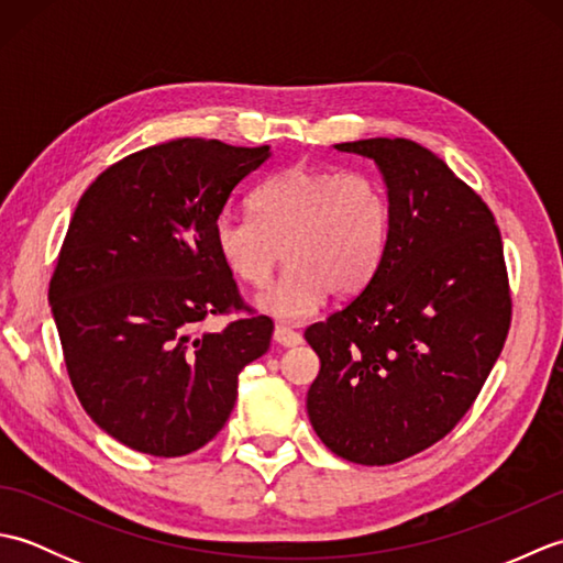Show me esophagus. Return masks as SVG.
I'll return each mask as SVG.
<instances>
[{
  "label": "esophagus",
  "mask_w": 563,
  "mask_h": 563,
  "mask_svg": "<svg viewBox=\"0 0 563 563\" xmlns=\"http://www.w3.org/2000/svg\"><path fill=\"white\" fill-rule=\"evenodd\" d=\"M273 341L278 343V345H285V349H292V345H300L302 343V333L292 331L290 327H275Z\"/></svg>",
  "instance_id": "34e87169"
}]
</instances>
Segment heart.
I'll return each mask as SVG.
<instances>
[{
    "label": "heart",
    "mask_w": 563,
    "mask_h": 563,
    "mask_svg": "<svg viewBox=\"0 0 563 563\" xmlns=\"http://www.w3.org/2000/svg\"><path fill=\"white\" fill-rule=\"evenodd\" d=\"M249 208L254 220L230 212L214 220V249L251 288H263L280 256L288 258L280 280L256 297L261 312L275 319H307L327 292L339 300L357 295L385 261L391 212L369 174L295 164L266 178Z\"/></svg>",
    "instance_id": "obj_1"
}]
</instances>
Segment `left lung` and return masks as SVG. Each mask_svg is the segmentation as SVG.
I'll list each match as a JSON object with an SVG mask.
<instances>
[{
	"label": "left lung",
	"mask_w": 563,
	"mask_h": 563,
	"mask_svg": "<svg viewBox=\"0 0 563 563\" xmlns=\"http://www.w3.org/2000/svg\"><path fill=\"white\" fill-rule=\"evenodd\" d=\"M333 147L377 164L391 227L375 278L305 331L321 361L307 413L333 454L382 466L445 438L482 391L510 329L504 242L486 202L418 142Z\"/></svg>",
	"instance_id": "1"
}]
</instances>
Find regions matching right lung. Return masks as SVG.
Returning <instances> with one entry per match:
<instances>
[{"label": "right lung", "instance_id": "1", "mask_svg": "<svg viewBox=\"0 0 563 563\" xmlns=\"http://www.w3.org/2000/svg\"><path fill=\"white\" fill-rule=\"evenodd\" d=\"M271 147L181 137L109 166L77 202L47 290L67 375L111 438L181 457L220 433L239 373L268 351L273 321L251 312L214 249V220Z\"/></svg>", "mask_w": 563, "mask_h": 563}]
</instances>
